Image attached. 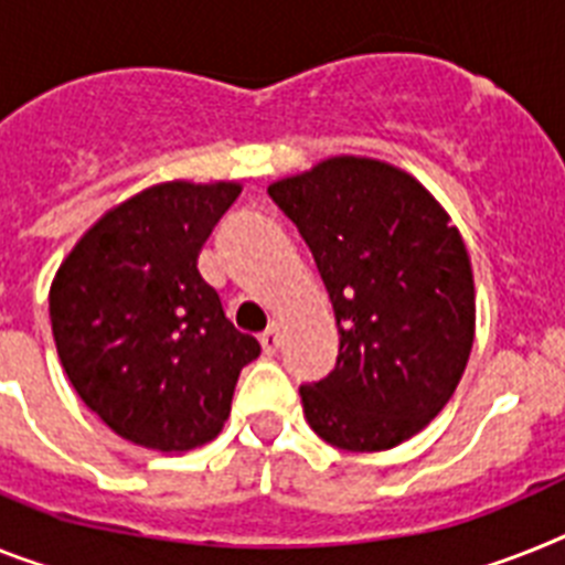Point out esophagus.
Masks as SVG:
<instances>
[{
  "label": "esophagus",
  "mask_w": 565,
  "mask_h": 565,
  "mask_svg": "<svg viewBox=\"0 0 565 565\" xmlns=\"http://www.w3.org/2000/svg\"><path fill=\"white\" fill-rule=\"evenodd\" d=\"M278 330H281V327H278L273 321V324H269L267 330L260 333V339H258L260 341V350H264V353H267V355H273L275 350H278V344H281V333H278Z\"/></svg>",
  "instance_id": "esophagus-1"
}]
</instances>
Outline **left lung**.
Listing matches in <instances>:
<instances>
[{"mask_svg": "<svg viewBox=\"0 0 565 565\" xmlns=\"http://www.w3.org/2000/svg\"><path fill=\"white\" fill-rule=\"evenodd\" d=\"M267 192L310 246L339 327L333 373L298 387L310 428L344 451L396 448L466 373V241L414 174L373 158H327Z\"/></svg>", "mask_w": 565, "mask_h": 565, "instance_id": "1", "label": "left lung"}]
</instances>
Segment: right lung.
Returning <instances> with one entry per match:
<instances>
[{
  "label": "right lung",
  "instance_id": "obj_1",
  "mask_svg": "<svg viewBox=\"0 0 565 565\" xmlns=\"http://www.w3.org/2000/svg\"><path fill=\"white\" fill-rule=\"evenodd\" d=\"M241 183L169 180L117 203L65 255L49 292L65 376L122 439L183 454L221 434L260 344L235 330L198 255Z\"/></svg>",
  "mask_w": 565,
  "mask_h": 565
}]
</instances>
